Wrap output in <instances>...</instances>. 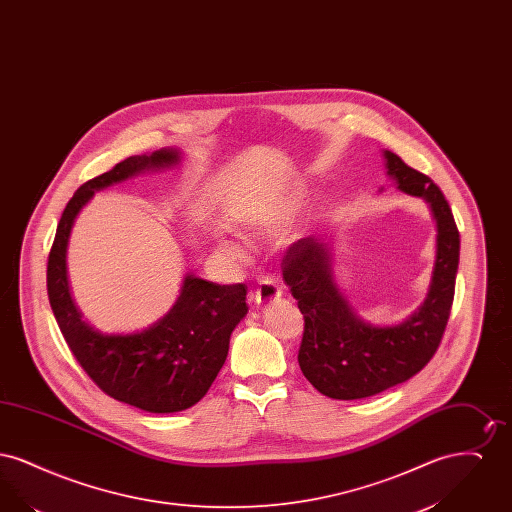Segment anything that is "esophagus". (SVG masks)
<instances>
[{
	"label": "esophagus",
	"mask_w": 512,
	"mask_h": 512,
	"mask_svg": "<svg viewBox=\"0 0 512 512\" xmlns=\"http://www.w3.org/2000/svg\"><path fill=\"white\" fill-rule=\"evenodd\" d=\"M253 297H255L257 305H268V303H272V301H276V299L282 297V288H280V284H278L274 278L265 276V278L259 282V286L255 288Z\"/></svg>",
	"instance_id": "34e87169"
}]
</instances>
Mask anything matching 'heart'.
<instances>
[{
	"label": "heart",
	"instance_id": "obj_1",
	"mask_svg": "<svg viewBox=\"0 0 512 512\" xmlns=\"http://www.w3.org/2000/svg\"><path fill=\"white\" fill-rule=\"evenodd\" d=\"M226 249L232 253V255H236L238 259H242L247 255V251H245L244 245L240 244V242H226Z\"/></svg>",
	"mask_w": 512,
	"mask_h": 512
}]
</instances>
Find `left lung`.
I'll return each instance as SVG.
<instances>
[{"label": "left lung", "instance_id": "left-lung-1", "mask_svg": "<svg viewBox=\"0 0 512 512\" xmlns=\"http://www.w3.org/2000/svg\"><path fill=\"white\" fill-rule=\"evenodd\" d=\"M386 171L403 194L428 203L436 222V261L428 293L399 324H372L359 317L334 276L330 240L307 236L288 249L284 282L305 318L297 361L322 395L351 401L407 382L434 357L455 295L461 240L445 195L422 172L388 149Z\"/></svg>", "mask_w": 512, "mask_h": 512}]
</instances>
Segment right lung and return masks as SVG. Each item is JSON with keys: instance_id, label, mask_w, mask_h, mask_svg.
Wrapping results in <instances>:
<instances>
[{"instance_id": "add662e5", "label": "right lung", "mask_w": 512, "mask_h": 512, "mask_svg": "<svg viewBox=\"0 0 512 512\" xmlns=\"http://www.w3.org/2000/svg\"><path fill=\"white\" fill-rule=\"evenodd\" d=\"M180 161V149L163 147L128 157L82 184L63 211L48 259L49 305L76 361L107 395L155 414L186 411L209 391L230 336L247 315L245 284L220 286L190 272L165 317L140 332L103 334L74 305L67 245L74 220L96 192L144 172L169 171Z\"/></svg>"}]
</instances>
